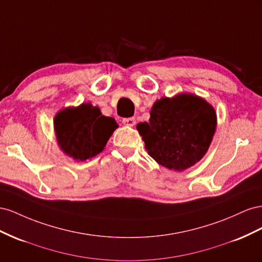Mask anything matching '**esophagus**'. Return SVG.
<instances>
[{
	"instance_id": "esophagus-1",
	"label": "esophagus",
	"mask_w": 262,
	"mask_h": 262,
	"mask_svg": "<svg viewBox=\"0 0 262 262\" xmlns=\"http://www.w3.org/2000/svg\"><path fill=\"white\" fill-rule=\"evenodd\" d=\"M123 124H124L125 126L133 127L134 125L136 124V121H135V118H134V117H129V118H124V119H123Z\"/></svg>"
}]
</instances>
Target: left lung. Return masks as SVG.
<instances>
[{
	"label": "left lung",
	"mask_w": 262,
	"mask_h": 262,
	"mask_svg": "<svg viewBox=\"0 0 262 262\" xmlns=\"http://www.w3.org/2000/svg\"><path fill=\"white\" fill-rule=\"evenodd\" d=\"M216 126L217 116L210 103L195 94L179 93L157 100L149 122L136 128L154 160L181 172L205 156Z\"/></svg>",
	"instance_id": "obj_1"
}]
</instances>
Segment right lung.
<instances>
[{
    "label": "right lung",
    "mask_w": 262,
    "mask_h": 262,
    "mask_svg": "<svg viewBox=\"0 0 262 262\" xmlns=\"http://www.w3.org/2000/svg\"><path fill=\"white\" fill-rule=\"evenodd\" d=\"M118 125L113 117L104 116L91 103L60 110L54 118L57 144L73 160L85 161L105 148Z\"/></svg>",
    "instance_id": "obj_1"
}]
</instances>
